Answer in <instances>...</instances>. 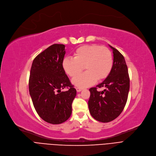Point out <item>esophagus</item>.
<instances>
[{
  "instance_id": "34e87169",
  "label": "esophagus",
  "mask_w": 156,
  "mask_h": 156,
  "mask_svg": "<svg viewBox=\"0 0 156 156\" xmlns=\"http://www.w3.org/2000/svg\"><path fill=\"white\" fill-rule=\"evenodd\" d=\"M83 89L82 88H81V87H76V90L77 91V92H80V91Z\"/></svg>"
}]
</instances>
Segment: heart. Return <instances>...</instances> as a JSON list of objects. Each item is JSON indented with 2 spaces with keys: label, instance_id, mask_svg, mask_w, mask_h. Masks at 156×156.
Wrapping results in <instances>:
<instances>
[{
  "label": "heart",
  "instance_id": "obj_1",
  "mask_svg": "<svg viewBox=\"0 0 156 156\" xmlns=\"http://www.w3.org/2000/svg\"><path fill=\"white\" fill-rule=\"evenodd\" d=\"M113 55L106 47L97 44L83 45L76 50L74 58H65L62 67L66 74L74 77L80 73L84 67L86 72L72 80V83L79 87H86L98 80L106 79L112 70Z\"/></svg>",
  "mask_w": 156,
  "mask_h": 156
}]
</instances>
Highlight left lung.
Segmentation results:
<instances>
[{
	"instance_id": "8db88e82",
	"label": "left lung",
	"mask_w": 156,
	"mask_h": 156,
	"mask_svg": "<svg viewBox=\"0 0 156 156\" xmlns=\"http://www.w3.org/2000/svg\"><path fill=\"white\" fill-rule=\"evenodd\" d=\"M113 50V65L110 74L95 87L89 89V112L95 120L103 123L112 122L123 112L130 89V78L124 57L116 48ZM105 89L98 91V88Z\"/></svg>"
}]
</instances>
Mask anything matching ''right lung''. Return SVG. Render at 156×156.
I'll return each mask as SVG.
<instances>
[{
  "mask_svg": "<svg viewBox=\"0 0 156 156\" xmlns=\"http://www.w3.org/2000/svg\"><path fill=\"white\" fill-rule=\"evenodd\" d=\"M65 45L53 44L33 60L29 90L33 106L46 122L60 124L69 118L76 89L62 67ZM67 88L66 91L62 90Z\"/></svg>",
  "mask_w": 156,
  "mask_h": 156,
  "instance_id": "add662e5",
  "label": "right lung"
}]
</instances>
